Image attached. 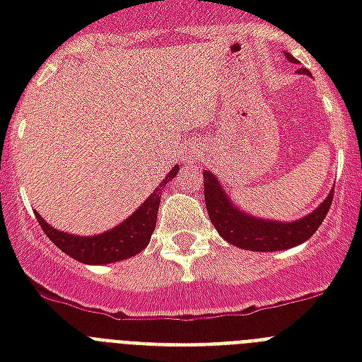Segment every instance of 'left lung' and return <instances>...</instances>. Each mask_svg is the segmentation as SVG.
Segmentation results:
<instances>
[{"label":"left lung","instance_id":"1","mask_svg":"<svg viewBox=\"0 0 362 362\" xmlns=\"http://www.w3.org/2000/svg\"><path fill=\"white\" fill-rule=\"evenodd\" d=\"M286 58L291 64H297V59L289 52H286ZM298 73L308 75V69L300 67ZM203 176L204 203H206L212 226L229 244L242 250H250V252H280V250H289L308 240L317 231L321 221L325 220L327 212L331 209L332 193H334V189H331L329 195L323 199V203H320V206H315V210L298 220H264L242 210L229 197V193L223 189L220 178L214 173L204 170Z\"/></svg>","mask_w":362,"mask_h":362}]
</instances>
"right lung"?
I'll list each match as a JSON object with an SVG mask.
<instances>
[{"label": "right lung", "mask_w": 362, "mask_h": 362, "mask_svg": "<svg viewBox=\"0 0 362 362\" xmlns=\"http://www.w3.org/2000/svg\"><path fill=\"white\" fill-rule=\"evenodd\" d=\"M178 173V165H175L169 170L150 197L139 206L131 216H127L122 223L98 235H73V233L59 231L56 227L42 220L41 214L35 212L37 221L41 223V229L45 231L50 240L67 253L69 257L76 259L84 264H110L116 261L129 259L136 253H141L148 246L153 229H156V220H158L159 203H161V189L169 184Z\"/></svg>", "instance_id": "1"}]
</instances>
